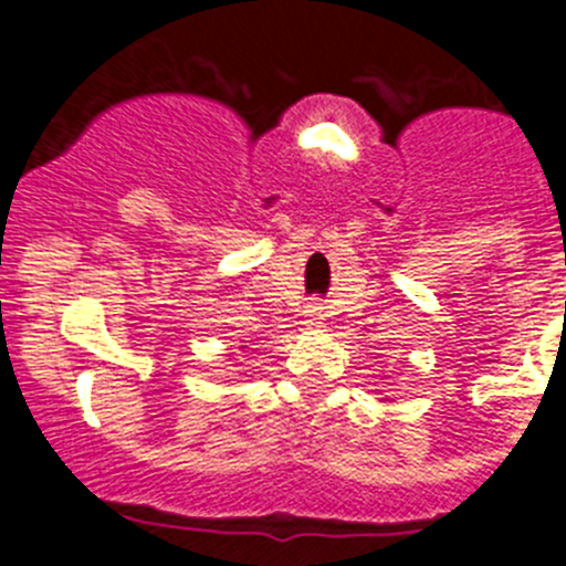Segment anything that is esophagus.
I'll return each mask as SVG.
<instances>
[{"mask_svg":"<svg viewBox=\"0 0 566 566\" xmlns=\"http://www.w3.org/2000/svg\"><path fill=\"white\" fill-rule=\"evenodd\" d=\"M306 323H308V326H317V323H319V319H323V314H319V308L317 306H308V312H306Z\"/></svg>","mask_w":566,"mask_h":566,"instance_id":"esophagus-1","label":"esophagus"}]
</instances>
